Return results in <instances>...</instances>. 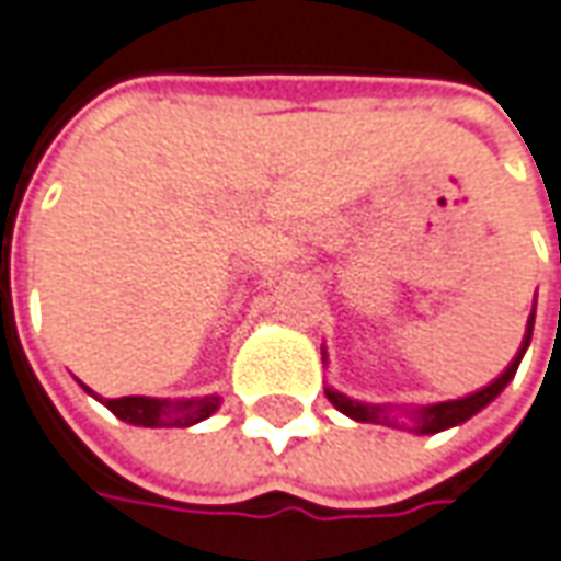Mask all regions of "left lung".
<instances>
[{"mask_svg": "<svg viewBox=\"0 0 561 561\" xmlns=\"http://www.w3.org/2000/svg\"><path fill=\"white\" fill-rule=\"evenodd\" d=\"M530 334H534V312H530V319H527V331H524V341H520L518 356L505 366V373L499 378H492L490 385H483L480 391H473V394H467V398H458V401H442V404H426V407H391V404H363V401H353L347 394H341V391H334V388H324V394H328V401L337 407L344 416H351L356 423H378V426H394V430H410V433L416 435H435L442 433V430H451V426H461L467 423L473 413H480L483 407L492 404L502 391H505V385L515 378L520 366V356L527 353L530 347ZM324 359V351H322ZM404 412L411 420V426L407 427L397 420V413Z\"/></svg>", "mask_w": 561, "mask_h": 561, "instance_id": "8db88e82", "label": "left lung"}]
</instances>
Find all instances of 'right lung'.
<instances>
[{
	"mask_svg": "<svg viewBox=\"0 0 561 561\" xmlns=\"http://www.w3.org/2000/svg\"><path fill=\"white\" fill-rule=\"evenodd\" d=\"M84 388V385H81ZM88 394H94L91 388H84ZM98 398V394H94ZM100 404H106L123 423H131V426H148V430H173V426H195L202 420H208L210 413L220 407V398L217 394H208V398H188V401H167V398H113V401H103L98 398Z\"/></svg>",
	"mask_w": 561,
	"mask_h": 561,
	"instance_id": "1",
	"label": "right lung"
}]
</instances>
